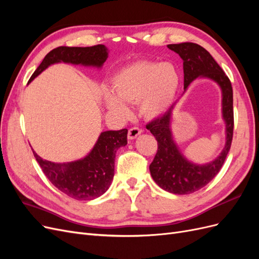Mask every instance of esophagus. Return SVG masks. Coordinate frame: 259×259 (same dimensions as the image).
<instances>
[{"instance_id": "obj_1", "label": "esophagus", "mask_w": 259, "mask_h": 259, "mask_svg": "<svg viewBox=\"0 0 259 259\" xmlns=\"http://www.w3.org/2000/svg\"><path fill=\"white\" fill-rule=\"evenodd\" d=\"M143 133V130L142 128H139V127H132V128H130L128 130V134H127V136H128V139H135L138 135H140Z\"/></svg>"}]
</instances>
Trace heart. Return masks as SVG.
Returning a JSON list of instances; mask_svg holds the SVG:
<instances>
[{
  "label": "heart",
  "instance_id": "obj_1",
  "mask_svg": "<svg viewBox=\"0 0 259 259\" xmlns=\"http://www.w3.org/2000/svg\"><path fill=\"white\" fill-rule=\"evenodd\" d=\"M180 84V73L171 62L137 61L113 77V92L105 93L111 111L127 116V104H138L147 117L163 114L173 104Z\"/></svg>",
  "mask_w": 259,
  "mask_h": 259
}]
</instances>
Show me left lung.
Returning <instances> with one entry per match:
<instances>
[{
	"instance_id": "8db88e82",
	"label": "left lung",
	"mask_w": 259,
	"mask_h": 259,
	"mask_svg": "<svg viewBox=\"0 0 259 259\" xmlns=\"http://www.w3.org/2000/svg\"><path fill=\"white\" fill-rule=\"evenodd\" d=\"M167 48L177 53L184 60V89L198 76L214 80L223 92V115L226 122V146L216 160L205 165H197L187 161L175 145L170 133L171 106L162 116L147 124V130L158 140V151L149 166L154 182L162 189L175 194H189L205 187L223 167L233 136V93L229 77L202 46L191 42L168 44Z\"/></svg>"
}]
</instances>
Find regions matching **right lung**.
I'll return each mask as SVG.
<instances>
[{"instance_id": "1", "label": "right lung", "mask_w": 259, "mask_h": 259, "mask_svg": "<svg viewBox=\"0 0 259 259\" xmlns=\"http://www.w3.org/2000/svg\"><path fill=\"white\" fill-rule=\"evenodd\" d=\"M107 58L108 50L103 44L90 48L59 46L46 55L41 65L31 75L29 82L56 62L64 61L67 64L101 67ZM126 144L127 130L123 128L101 133L89 155L75 162L56 164L43 160L32 151L43 173L58 190L72 199L85 201L96 199L108 190L114 175L116 150Z\"/></svg>"}]
</instances>
